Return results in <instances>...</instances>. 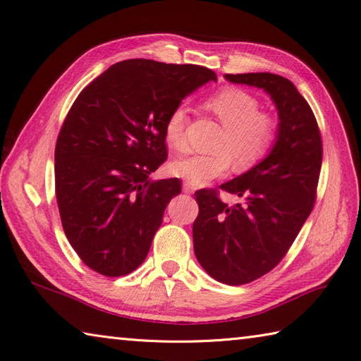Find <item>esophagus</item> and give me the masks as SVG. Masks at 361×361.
Returning a JSON list of instances; mask_svg holds the SVG:
<instances>
[{
  "label": "esophagus",
  "instance_id": "1",
  "mask_svg": "<svg viewBox=\"0 0 361 361\" xmlns=\"http://www.w3.org/2000/svg\"><path fill=\"white\" fill-rule=\"evenodd\" d=\"M182 191H183L185 194H192V192H194V188L191 187V185H190L188 182H185V183L182 185Z\"/></svg>",
  "mask_w": 361,
  "mask_h": 361
}]
</instances>
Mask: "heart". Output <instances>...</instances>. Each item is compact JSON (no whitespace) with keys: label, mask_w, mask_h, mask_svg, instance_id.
Segmentation results:
<instances>
[{"label":"heart","mask_w":361,"mask_h":361,"mask_svg":"<svg viewBox=\"0 0 361 361\" xmlns=\"http://www.w3.org/2000/svg\"><path fill=\"white\" fill-rule=\"evenodd\" d=\"M224 126V134L212 146L215 154H195L171 161L170 171L191 185H204L227 173L231 161L235 169H248L264 158L276 138V120L259 113V102L245 90L226 87L206 101ZM188 110L174 106L164 125L167 143L178 150L187 147Z\"/></svg>","instance_id":"heart-1"}]
</instances>
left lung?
Here are the masks:
<instances>
[{
	"instance_id": "left-lung-1",
	"label": "left lung",
	"mask_w": 361,
	"mask_h": 361,
	"mask_svg": "<svg viewBox=\"0 0 361 361\" xmlns=\"http://www.w3.org/2000/svg\"><path fill=\"white\" fill-rule=\"evenodd\" d=\"M224 78L267 92L279 114L269 154L220 187L241 197V203L228 206L215 190L195 192V257L212 279L238 286L277 267L300 233L313 209L322 141L310 105L289 80L268 72L227 73Z\"/></svg>"
}]
</instances>
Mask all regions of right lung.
Instances as JSON below:
<instances>
[{"label":"right lung","mask_w":361,"mask_h":361,"mask_svg":"<svg viewBox=\"0 0 361 361\" xmlns=\"http://www.w3.org/2000/svg\"><path fill=\"white\" fill-rule=\"evenodd\" d=\"M216 81L194 64L133 59L113 64L76 97L56 145L63 231L84 264L126 276L143 264L178 178L150 180L167 159L164 125L174 106Z\"/></svg>","instance_id":"obj_1"}]
</instances>
